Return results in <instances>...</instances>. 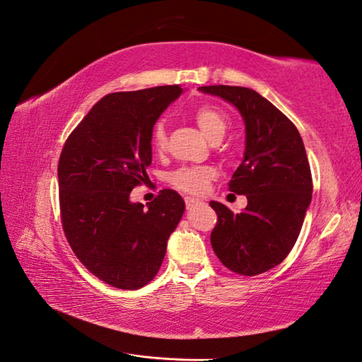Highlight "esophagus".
Wrapping results in <instances>:
<instances>
[{
    "label": "esophagus",
    "instance_id": "obj_1",
    "mask_svg": "<svg viewBox=\"0 0 362 362\" xmlns=\"http://www.w3.org/2000/svg\"><path fill=\"white\" fill-rule=\"evenodd\" d=\"M198 204H202V199L192 198V197H186V206H187V209H194V207L198 206Z\"/></svg>",
    "mask_w": 362,
    "mask_h": 362
}]
</instances>
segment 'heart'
Returning <instances> with one entry per match:
<instances>
[{"mask_svg":"<svg viewBox=\"0 0 362 362\" xmlns=\"http://www.w3.org/2000/svg\"><path fill=\"white\" fill-rule=\"evenodd\" d=\"M194 119L199 130L209 141L218 142L223 139L228 130V117L220 108L214 105H203L199 107L195 113ZM151 144L156 151H163L167 146V133L164 124H158L151 136ZM216 170L212 165H202V167H182L170 175V182L176 189L187 194H203L206 190L209 181L215 178Z\"/></svg>","mask_w":362,"mask_h":362,"instance_id":"1","label":"heart"}]
</instances>
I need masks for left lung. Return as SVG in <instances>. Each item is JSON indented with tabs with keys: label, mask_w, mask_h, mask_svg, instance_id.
Wrapping results in <instances>:
<instances>
[{
	"label": "left lung",
	"mask_w": 362,
	"mask_h": 362,
	"mask_svg": "<svg viewBox=\"0 0 362 362\" xmlns=\"http://www.w3.org/2000/svg\"><path fill=\"white\" fill-rule=\"evenodd\" d=\"M234 105L245 122V153L229 190L246 195L247 206L234 214L218 202L212 230L214 252L224 267L257 276L277 267L300 234L311 203V172L303 141L294 124L254 90L243 86H199Z\"/></svg>",
	"instance_id": "1"
}]
</instances>
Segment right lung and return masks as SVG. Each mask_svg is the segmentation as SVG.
Returning a JSON list of instances; mask_svg holds the SVG:
<instances>
[{
  "instance_id": "right-lung-1",
  "label": "right lung",
  "mask_w": 362,
  "mask_h": 362,
  "mask_svg": "<svg viewBox=\"0 0 362 362\" xmlns=\"http://www.w3.org/2000/svg\"><path fill=\"white\" fill-rule=\"evenodd\" d=\"M181 93L173 85L108 94L62 150L63 230L86 269L120 290H139L153 280L186 209L172 189L147 206L130 199L132 190L148 181L156 120Z\"/></svg>"
}]
</instances>
